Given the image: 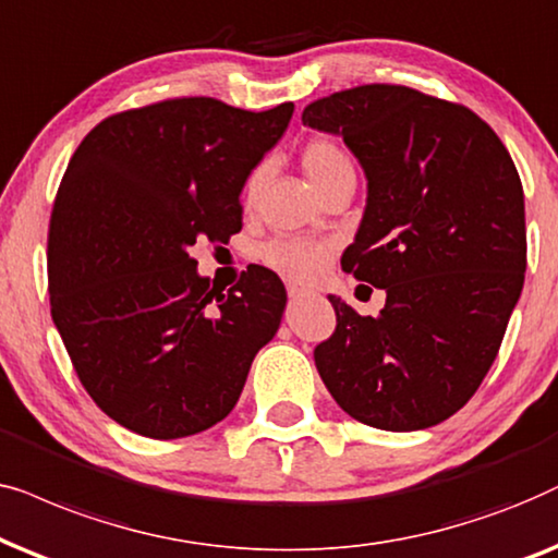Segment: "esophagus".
I'll return each instance as SVG.
<instances>
[{"mask_svg":"<svg viewBox=\"0 0 558 558\" xmlns=\"http://www.w3.org/2000/svg\"><path fill=\"white\" fill-rule=\"evenodd\" d=\"M311 291L308 288H301V286H288V295H291V301H301V299H306Z\"/></svg>","mask_w":558,"mask_h":558,"instance_id":"obj_1","label":"esophagus"}]
</instances>
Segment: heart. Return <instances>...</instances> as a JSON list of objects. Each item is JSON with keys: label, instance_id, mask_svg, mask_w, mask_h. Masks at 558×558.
Segmentation results:
<instances>
[{"label": "heart", "instance_id": "b5f03b06", "mask_svg": "<svg viewBox=\"0 0 558 558\" xmlns=\"http://www.w3.org/2000/svg\"><path fill=\"white\" fill-rule=\"evenodd\" d=\"M301 166L306 170L308 181L314 189L322 193L326 185L344 175H354V166L349 160V155L341 150L339 143H333L329 137H316L303 147L301 153ZM265 178V166L252 170L247 178V185H244V196L252 202L259 185H263ZM259 259L272 270L291 280H311L316 278L318 272L326 267V259H329V244L306 240V236H278V240L267 242L263 250H259Z\"/></svg>", "mask_w": 558, "mask_h": 558}]
</instances>
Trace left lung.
I'll return each mask as SVG.
<instances>
[{
	"mask_svg": "<svg viewBox=\"0 0 558 558\" xmlns=\"http://www.w3.org/2000/svg\"><path fill=\"white\" fill-rule=\"evenodd\" d=\"M344 140L367 202L341 267L385 291L380 316L337 295L314 360L341 411L383 430L454 415L493 367L523 291V185L500 137L459 104L369 84L308 104Z\"/></svg>",
	"mask_w": 558,
	"mask_h": 558,
	"instance_id": "left-lung-1",
	"label": "left lung"
}]
</instances>
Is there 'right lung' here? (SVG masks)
I'll list each match as a JSON object with an SVG mask.
<instances>
[{
	"mask_svg": "<svg viewBox=\"0 0 558 558\" xmlns=\"http://www.w3.org/2000/svg\"><path fill=\"white\" fill-rule=\"evenodd\" d=\"M291 117V101L244 111L170 99L104 119L73 153L50 217V314L119 426L147 439L211 428L278 333V275L255 267L217 291L191 247L240 232L244 183Z\"/></svg>",
	"mask_w": 558,
	"mask_h": 558,
	"instance_id": "add662e5",
	"label": "right lung"
}]
</instances>
